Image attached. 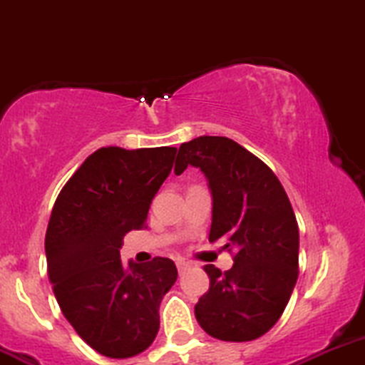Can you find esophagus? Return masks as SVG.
Returning <instances> with one entry per match:
<instances>
[{
  "label": "esophagus",
  "mask_w": 365,
  "mask_h": 365,
  "mask_svg": "<svg viewBox=\"0 0 365 365\" xmlns=\"http://www.w3.org/2000/svg\"><path fill=\"white\" fill-rule=\"evenodd\" d=\"M189 261L183 259V257H178V259H176V268H178V272H183L185 268H189Z\"/></svg>",
  "instance_id": "1"
}]
</instances>
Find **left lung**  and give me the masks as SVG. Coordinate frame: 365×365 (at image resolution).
<instances>
[{"label": "left lung", "instance_id": "8db88e82", "mask_svg": "<svg viewBox=\"0 0 365 365\" xmlns=\"http://www.w3.org/2000/svg\"><path fill=\"white\" fill-rule=\"evenodd\" d=\"M200 168L212 194L210 242L224 240L235 264H206L210 289L194 307L208 336L244 342L267 334L298 279V224L277 176L233 139L200 135L183 143L175 175Z\"/></svg>", "mask_w": 365, "mask_h": 365}]
</instances>
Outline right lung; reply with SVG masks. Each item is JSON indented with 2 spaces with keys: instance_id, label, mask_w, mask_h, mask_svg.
<instances>
[{
  "instance_id": "1",
  "label": "right lung",
  "mask_w": 365,
  "mask_h": 365,
  "mask_svg": "<svg viewBox=\"0 0 365 365\" xmlns=\"http://www.w3.org/2000/svg\"><path fill=\"white\" fill-rule=\"evenodd\" d=\"M176 148L91 153L65 183L46 233L47 274L61 312L86 344L109 359L145 351L159 332L162 297L178 272L168 257L120 259L123 237L141 230Z\"/></svg>"
}]
</instances>
